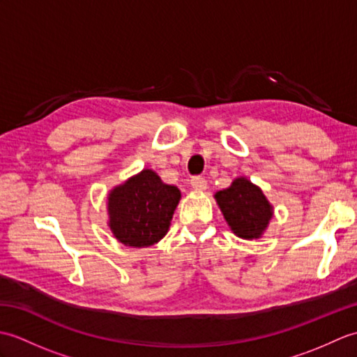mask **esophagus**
<instances>
[{
	"label": "esophagus",
	"instance_id": "obj_1",
	"mask_svg": "<svg viewBox=\"0 0 357 357\" xmlns=\"http://www.w3.org/2000/svg\"><path fill=\"white\" fill-rule=\"evenodd\" d=\"M190 184H192L195 190H206V188H207V181H206V178H202V176H193Z\"/></svg>",
	"mask_w": 357,
	"mask_h": 357
}]
</instances>
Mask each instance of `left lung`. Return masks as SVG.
Here are the masks:
<instances>
[{
  "label": "left lung",
  "mask_w": 357,
  "mask_h": 357,
  "mask_svg": "<svg viewBox=\"0 0 357 357\" xmlns=\"http://www.w3.org/2000/svg\"><path fill=\"white\" fill-rule=\"evenodd\" d=\"M215 198L225 221L239 238H259L273 216L270 202L265 199L261 188L244 178L233 181L229 188L218 192Z\"/></svg>",
  "instance_id": "left-lung-1"
}]
</instances>
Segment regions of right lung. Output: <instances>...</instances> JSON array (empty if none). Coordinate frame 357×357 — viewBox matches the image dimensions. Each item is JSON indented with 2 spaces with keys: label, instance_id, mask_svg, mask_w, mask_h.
Instances as JSON below:
<instances>
[{
  "label": "right lung",
  "instance_id": "right-lung-1",
  "mask_svg": "<svg viewBox=\"0 0 357 357\" xmlns=\"http://www.w3.org/2000/svg\"><path fill=\"white\" fill-rule=\"evenodd\" d=\"M181 198L178 187L164 184L155 172L142 170L109 195L110 229L128 247L161 241Z\"/></svg>",
  "mask_w": 357,
  "mask_h": 357
}]
</instances>
